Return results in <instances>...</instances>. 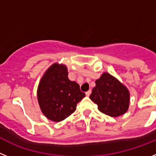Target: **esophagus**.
<instances>
[{
    "mask_svg": "<svg viewBox=\"0 0 156 156\" xmlns=\"http://www.w3.org/2000/svg\"><path fill=\"white\" fill-rule=\"evenodd\" d=\"M91 92H92V91H91V90H88V92H85V94H86V95H87V96H89V95H90V94H91Z\"/></svg>",
    "mask_w": 156,
    "mask_h": 156,
    "instance_id": "esophagus-1",
    "label": "esophagus"
}]
</instances>
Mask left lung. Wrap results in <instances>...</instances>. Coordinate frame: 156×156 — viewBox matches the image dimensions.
Here are the masks:
<instances>
[{"mask_svg": "<svg viewBox=\"0 0 156 156\" xmlns=\"http://www.w3.org/2000/svg\"><path fill=\"white\" fill-rule=\"evenodd\" d=\"M90 99L98 105L99 111L110 116L125 113L129 106L127 88L108 73H104L95 81Z\"/></svg>", "mask_w": 156, "mask_h": 156, "instance_id": "1", "label": "left lung"}]
</instances>
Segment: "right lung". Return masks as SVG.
<instances>
[{"mask_svg": "<svg viewBox=\"0 0 156 156\" xmlns=\"http://www.w3.org/2000/svg\"><path fill=\"white\" fill-rule=\"evenodd\" d=\"M64 65L54 64L42 78L38 87V101L49 120H64L76 109L77 103L85 96L75 81H70Z\"/></svg>", "mask_w": 156, "mask_h": 156, "instance_id": "1", "label": "right lung"}]
</instances>
